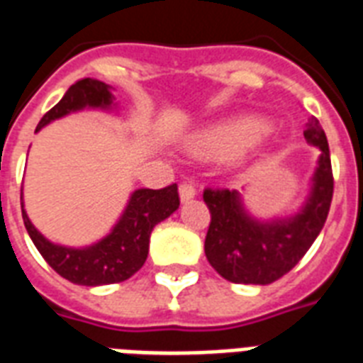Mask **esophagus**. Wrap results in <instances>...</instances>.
<instances>
[{
  "instance_id": "esophagus-1",
  "label": "esophagus",
  "mask_w": 363,
  "mask_h": 363,
  "mask_svg": "<svg viewBox=\"0 0 363 363\" xmlns=\"http://www.w3.org/2000/svg\"><path fill=\"white\" fill-rule=\"evenodd\" d=\"M179 194H181V201H190L196 198V186L192 182H182L179 186Z\"/></svg>"
}]
</instances>
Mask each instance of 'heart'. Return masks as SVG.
<instances>
[{
  "mask_svg": "<svg viewBox=\"0 0 363 363\" xmlns=\"http://www.w3.org/2000/svg\"><path fill=\"white\" fill-rule=\"evenodd\" d=\"M264 131L262 121L247 118V120L226 123L223 127H217L213 131L201 135L192 143V148L196 154L207 157H220L236 154L242 148L255 143Z\"/></svg>",
  "mask_w": 363,
  "mask_h": 363,
  "instance_id": "heart-1",
  "label": "heart"
}]
</instances>
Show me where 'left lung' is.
Masks as SVG:
<instances>
[{"label":"left lung","instance_id":"obj_1","mask_svg":"<svg viewBox=\"0 0 363 363\" xmlns=\"http://www.w3.org/2000/svg\"><path fill=\"white\" fill-rule=\"evenodd\" d=\"M306 143L320 150L303 207L286 218L259 220L243 207L242 194L207 188L203 201L211 213L206 236L209 264L232 284L267 286L280 280L311 249L322 232L333 198V171L328 137L316 118L304 129Z\"/></svg>","mask_w":363,"mask_h":363}]
</instances>
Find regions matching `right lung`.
<instances>
[{"label": "right lung", "mask_w": 363, "mask_h": 363, "mask_svg": "<svg viewBox=\"0 0 363 363\" xmlns=\"http://www.w3.org/2000/svg\"><path fill=\"white\" fill-rule=\"evenodd\" d=\"M85 108H116L112 87L106 83L85 77L72 85L60 99L59 104L47 112L35 127L40 131L47 123L65 118L72 112H79ZM179 190L177 184L152 190L138 188L131 194L120 220L116 223L110 234L99 242L85 247H66L59 243L49 242L41 234L24 211V201L21 196L22 218L32 242L49 262V267L62 278L77 286H108L131 278L145 264L150 245V234L157 223L173 215L179 209Z\"/></svg>", "instance_id": "add662e5"}]
</instances>
